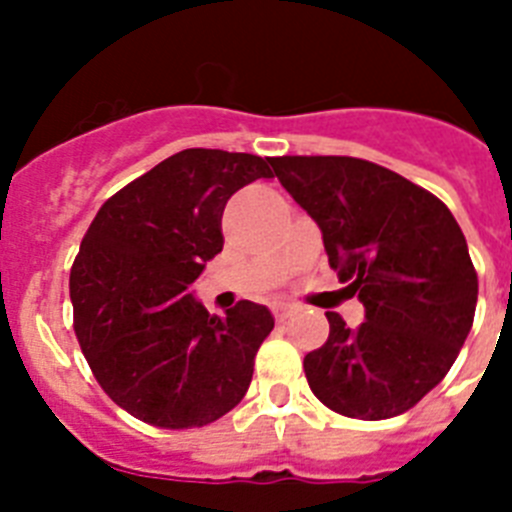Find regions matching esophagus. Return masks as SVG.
I'll list each match as a JSON object with an SVG mask.
<instances>
[{"label": "esophagus", "mask_w": 512, "mask_h": 512, "mask_svg": "<svg viewBox=\"0 0 512 512\" xmlns=\"http://www.w3.org/2000/svg\"><path fill=\"white\" fill-rule=\"evenodd\" d=\"M296 312L294 304H286V302H276L273 304V315H276V320H289L291 315Z\"/></svg>", "instance_id": "obj_1"}]
</instances>
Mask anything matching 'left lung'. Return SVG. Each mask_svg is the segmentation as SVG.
I'll list each match as a JSON object with an SVG mask.
<instances>
[{
	"instance_id": "1",
	"label": "left lung",
	"mask_w": 512,
	"mask_h": 512,
	"mask_svg": "<svg viewBox=\"0 0 512 512\" xmlns=\"http://www.w3.org/2000/svg\"><path fill=\"white\" fill-rule=\"evenodd\" d=\"M270 166L364 304L359 328L328 312V341L304 356L309 388L351 419L409 411L448 375L474 325L479 281L461 226L435 195L362 158L281 156Z\"/></svg>"
}]
</instances>
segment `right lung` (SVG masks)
<instances>
[{"instance_id":"right-lung-1","label":"right lung","mask_w":512,"mask_h":512,"mask_svg":"<svg viewBox=\"0 0 512 512\" xmlns=\"http://www.w3.org/2000/svg\"><path fill=\"white\" fill-rule=\"evenodd\" d=\"M270 158L187 148L109 197L70 273L75 333L98 385L140 422L205 427L247 393L270 309L210 315L190 286L223 249L229 197L268 179Z\"/></svg>"}]
</instances>
